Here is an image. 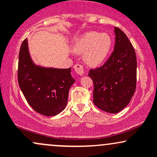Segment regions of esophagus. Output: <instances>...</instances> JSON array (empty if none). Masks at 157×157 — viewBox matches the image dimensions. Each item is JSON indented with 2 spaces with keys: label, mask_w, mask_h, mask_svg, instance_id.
<instances>
[{
  "label": "esophagus",
  "mask_w": 157,
  "mask_h": 157,
  "mask_svg": "<svg viewBox=\"0 0 157 157\" xmlns=\"http://www.w3.org/2000/svg\"><path fill=\"white\" fill-rule=\"evenodd\" d=\"M74 68H75V72H76L78 75H80V76H82V75H84V73H85L84 68H83V66H82V65L76 64L75 66H74Z\"/></svg>",
  "instance_id": "34e87169"
}]
</instances>
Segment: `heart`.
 <instances>
[{"instance_id":"heart-1","label":"heart","mask_w":157,"mask_h":157,"mask_svg":"<svg viewBox=\"0 0 157 157\" xmlns=\"http://www.w3.org/2000/svg\"><path fill=\"white\" fill-rule=\"evenodd\" d=\"M112 45V38L109 34L91 31L77 37L74 44V50L78 53L86 51V62L90 66H96L107 59Z\"/></svg>"}]
</instances>
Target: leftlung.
Listing matches in <instances>:
<instances>
[{"label": "left lung", "mask_w": 157, "mask_h": 157, "mask_svg": "<svg viewBox=\"0 0 157 157\" xmlns=\"http://www.w3.org/2000/svg\"><path fill=\"white\" fill-rule=\"evenodd\" d=\"M114 50L100 67L90 69L93 102L102 111L116 113L129 103L136 90V57L125 34L115 27Z\"/></svg>", "instance_id": "8db88e82"}]
</instances>
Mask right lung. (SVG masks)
I'll list each match as a JSON object with an SVG mask.
<instances>
[{"label": "right lung", "mask_w": 157, "mask_h": 157, "mask_svg": "<svg viewBox=\"0 0 157 157\" xmlns=\"http://www.w3.org/2000/svg\"><path fill=\"white\" fill-rule=\"evenodd\" d=\"M17 80L29 105L37 113L48 117L58 114L66 108L69 89L75 81L71 68H44L34 64L27 39L20 48Z\"/></svg>", "instance_id": "obj_1"}]
</instances>
